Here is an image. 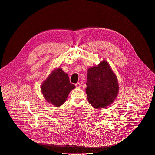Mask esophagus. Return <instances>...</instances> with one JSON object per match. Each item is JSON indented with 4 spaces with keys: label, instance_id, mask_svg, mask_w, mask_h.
Returning <instances> with one entry per match:
<instances>
[{
    "label": "esophagus",
    "instance_id": "obj_1",
    "mask_svg": "<svg viewBox=\"0 0 155 155\" xmlns=\"http://www.w3.org/2000/svg\"><path fill=\"white\" fill-rule=\"evenodd\" d=\"M75 85H76V87H77V88H80L81 87V84L80 83H77V84H75Z\"/></svg>",
    "mask_w": 155,
    "mask_h": 155
}]
</instances>
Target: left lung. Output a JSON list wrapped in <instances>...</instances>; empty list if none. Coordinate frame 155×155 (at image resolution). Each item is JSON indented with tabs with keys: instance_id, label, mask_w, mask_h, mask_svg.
I'll return each instance as SVG.
<instances>
[{
	"instance_id": "8db88e82",
	"label": "left lung",
	"mask_w": 155,
	"mask_h": 155,
	"mask_svg": "<svg viewBox=\"0 0 155 155\" xmlns=\"http://www.w3.org/2000/svg\"><path fill=\"white\" fill-rule=\"evenodd\" d=\"M86 84L88 101L96 109L106 107L117 97L119 90L117 78L104 59L97 66L88 69Z\"/></svg>"
}]
</instances>
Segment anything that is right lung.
<instances>
[{
	"instance_id": "1",
	"label": "right lung",
	"mask_w": 155,
	"mask_h": 155,
	"mask_svg": "<svg viewBox=\"0 0 155 155\" xmlns=\"http://www.w3.org/2000/svg\"><path fill=\"white\" fill-rule=\"evenodd\" d=\"M76 87L70 82L68 74L61 68L53 70L43 82L41 91L48 103L60 106L65 102L70 92Z\"/></svg>"
}]
</instances>
